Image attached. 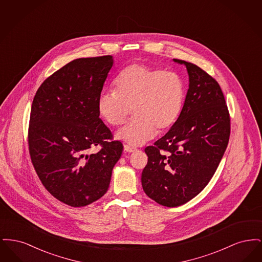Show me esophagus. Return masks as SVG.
Here are the masks:
<instances>
[{"label":"esophagus","mask_w":262,"mask_h":262,"mask_svg":"<svg viewBox=\"0 0 262 262\" xmlns=\"http://www.w3.org/2000/svg\"><path fill=\"white\" fill-rule=\"evenodd\" d=\"M124 150H125V152H128V153H132V152H135L136 151V148H134V147H132V146H129V145H124Z\"/></svg>","instance_id":"1"}]
</instances>
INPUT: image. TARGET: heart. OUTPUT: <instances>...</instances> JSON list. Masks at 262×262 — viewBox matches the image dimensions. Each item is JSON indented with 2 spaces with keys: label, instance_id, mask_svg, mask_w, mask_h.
Segmentation results:
<instances>
[{
  "label": "heart",
  "instance_id": "b5f03b06",
  "mask_svg": "<svg viewBox=\"0 0 262 262\" xmlns=\"http://www.w3.org/2000/svg\"><path fill=\"white\" fill-rule=\"evenodd\" d=\"M114 88L100 95L98 110L109 125L119 126L133 109L135 119L116 134L130 146L143 145L170 128L183 110L185 85L174 72L133 63L115 78Z\"/></svg>",
  "mask_w": 262,
  "mask_h": 262
}]
</instances>
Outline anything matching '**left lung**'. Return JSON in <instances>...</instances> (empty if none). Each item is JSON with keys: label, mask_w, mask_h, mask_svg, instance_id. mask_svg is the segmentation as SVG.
<instances>
[{"label": "left lung", "mask_w": 262, "mask_h": 262, "mask_svg": "<svg viewBox=\"0 0 262 262\" xmlns=\"http://www.w3.org/2000/svg\"><path fill=\"white\" fill-rule=\"evenodd\" d=\"M184 64L188 89L183 110L169 132L145 148L141 174L144 192L167 207L196 196L211 180L230 137V116L218 82L196 64Z\"/></svg>", "instance_id": "8db88e82"}]
</instances>
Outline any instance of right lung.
Here are the masks:
<instances>
[{
    "label": "right lung",
    "instance_id": "1",
    "mask_svg": "<svg viewBox=\"0 0 262 262\" xmlns=\"http://www.w3.org/2000/svg\"><path fill=\"white\" fill-rule=\"evenodd\" d=\"M113 64L112 56L74 60L44 80L32 102L31 161L46 189L73 207L88 205L107 192L123 152L98 110ZM98 144L100 151L88 155Z\"/></svg>",
    "mask_w": 262,
    "mask_h": 262
}]
</instances>
